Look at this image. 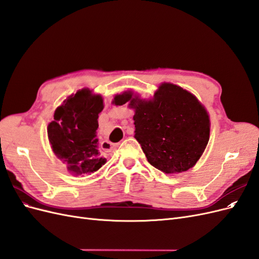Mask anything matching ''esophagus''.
<instances>
[{"label":"esophagus","mask_w":259,"mask_h":259,"mask_svg":"<svg viewBox=\"0 0 259 259\" xmlns=\"http://www.w3.org/2000/svg\"><path fill=\"white\" fill-rule=\"evenodd\" d=\"M101 146H104L105 149H107V150H109V149L115 148L117 145H114V144H112V143H110V142H104L103 145H101Z\"/></svg>","instance_id":"esophagus-1"}]
</instances>
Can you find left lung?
Segmentation results:
<instances>
[{"mask_svg": "<svg viewBox=\"0 0 259 259\" xmlns=\"http://www.w3.org/2000/svg\"><path fill=\"white\" fill-rule=\"evenodd\" d=\"M113 104L135 109V138L148 162L165 174L191 168L204 152L209 139V117L191 93L163 83L150 100L131 92L114 97Z\"/></svg>", "mask_w": 259, "mask_h": 259, "instance_id": "obj_1", "label": "left lung"}]
</instances>
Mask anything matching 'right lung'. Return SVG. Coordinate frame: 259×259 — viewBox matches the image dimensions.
I'll use <instances>...</instances> for the list:
<instances>
[{
	"mask_svg": "<svg viewBox=\"0 0 259 259\" xmlns=\"http://www.w3.org/2000/svg\"><path fill=\"white\" fill-rule=\"evenodd\" d=\"M100 95L83 89L69 96L54 113L48 135L54 153L67 163L73 175L94 173L106 163L100 154L96 131L98 114L103 111Z\"/></svg>",
	"mask_w": 259,
	"mask_h": 259,
	"instance_id": "add662e5",
	"label": "right lung"
}]
</instances>
